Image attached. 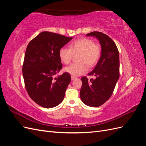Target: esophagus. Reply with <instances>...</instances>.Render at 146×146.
Wrapping results in <instances>:
<instances>
[{"label": "esophagus", "instance_id": "obj_1", "mask_svg": "<svg viewBox=\"0 0 146 146\" xmlns=\"http://www.w3.org/2000/svg\"><path fill=\"white\" fill-rule=\"evenodd\" d=\"M77 77H76V76H71V80H75V79H76Z\"/></svg>", "mask_w": 146, "mask_h": 146}]
</instances>
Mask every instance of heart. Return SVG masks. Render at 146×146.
<instances>
[{"mask_svg": "<svg viewBox=\"0 0 146 146\" xmlns=\"http://www.w3.org/2000/svg\"><path fill=\"white\" fill-rule=\"evenodd\" d=\"M77 54V60L79 63L72 64L64 69L66 72L74 76L86 73L88 70L86 65L92 68L96 64L100 57L101 47L91 39L81 38L70 43L69 48L62 47L59 50L60 59L65 64H69L73 55Z\"/></svg>", "mask_w": 146, "mask_h": 146, "instance_id": "b5f03b06", "label": "heart"}]
</instances>
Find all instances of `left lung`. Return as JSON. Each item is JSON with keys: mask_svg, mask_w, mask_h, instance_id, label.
<instances>
[{"mask_svg": "<svg viewBox=\"0 0 146 146\" xmlns=\"http://www.w3.org/2000/svg\"><path fill=\"white\" fill-rule=\"evenodd\" d=\"M86 36L98 38L102 51L95 68L88 74L95 76L96 79L88 80L86 76L81 78L80 98L85 105L98 107L110 98L119 78V54L116 44L108 35L93 32Z\"/></svg>", "mask_w": 146, "mask_h": 146, "instance_id": "1", "label": "left lung"}]
</instances>
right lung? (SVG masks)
I'll return each mask as SVG.
<instances>
[{
    "instance_id": "add662e5",
    "label": "right lung",
    "mask_w": 146,
    "mask_h": 146,
    "mask_svg": "<svg viewBox=\"0 0 146 146\" xmlns=\"http://www.w3.org/2000/svg\"><path fill=\"white\" fill-rule=\"evenodd\" d=\"M72 38L49 32H42L27 47L23 66L25 89L35 103L46 108L58 105L63 100L70 82V75L64 72L59 50Z\"/></svg>"
}]
</instances>
